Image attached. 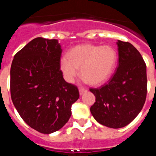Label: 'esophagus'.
Instances as JSON below:
<instances>
[{
  "label": "esophagus",
  "instance_id": "1",
  "mask_svg": "<svg viewBox=\"0 0 156 156\" xmlns=\"http://www.w3.org/2000/svg\"><path fill=\"white\" fill-rule=\"evenodd\" d=\"M79 90H80V95L86 93V92L87 91V89H85V88H80Z\"/></svg>",
  "mask_w": 156,
  "mask_h": 156
}]
</instances>
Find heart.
<instances>
[{
    "label": "heart",
    "instance_id": "obj_1",
    "mask_svg": "<svg viewBox=\"0 0 156 156\" xmlns=\"http://www.w3.org/2000/svg\"><path fill=\"white\" fill-rule=\"evenodd\" d=\"M117 62V54L110 46L81 44L69 51L67 58L60 62L65 79L73 83L79 74L92 85H98L109 79Z\"/></svg>",
    "mask_w": 156,
    "mask_h": 156
}]
</instances>
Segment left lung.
Returning a JSON list of instances; mask_svg holds the SVG:
<instances>
[{
    "mask_svg": "<svg viewBox=\"0 0 156 156\" xmlns=\"http://www.w3.org/2000/svg\"><path fill=\"white\" fill-rule=\"evenodd\" d=\"M119 62L107 83L90 88L95 102L90 112L97 122L110 128H121L139 114L146 100V64L140 52L129 42L118 41Z\"/></svg>",
    "mask_w": 156,
    "mask_h": 156,
    "instance_id": "obj_1",
    "label": "left lung"
}]
</instances>
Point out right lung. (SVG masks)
Masks as SVG:
<instances>
[{
  "instance_id": "right-lung-1",
  "label": "right lung",
  "mask_w": 156,
  "mask_h": 156,
  "mask_svg": "<svg viewBox=\"0 0 156 156\" xmlns=\"http://www.w3.org/2000/svg\"><path fill=\"white\" fill-rule=\"evenodd\" d=\"M62 51L58 40L37 37L16 54L11 66L12 102L22 119L40 133L61 129L80 97L77 87L63 78Z\"/></svg>"
}]
</instances>
